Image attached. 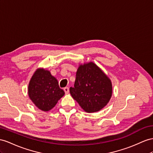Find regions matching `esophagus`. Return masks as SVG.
<instances>
[{"mask_svg": "<svg viewBox=\"0 0 153 153\" xmlns=\"http://www.w3.org/2000/svg\"><path fill=\"white\" fill-rule=\"evenodd\" d=\"M63 90H64L65 94H68L69 92V88L68 87H65Z\"/></svg>", "mask_w": 153, "mask_h": 153, "instance_id": "1", "label": "esophagus"}]
</instances>
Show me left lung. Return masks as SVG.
Listing matches in <instances>:
<instances>
[{"label":"left lung","mask_w":153,"mask_h":153,"mask_svg":"<svg viewBox=\"0 0 153 153\" xmlns=\"http://www.w3.org/2000/svg\"><path fill=\"white\" fill-rule=\"evenodd\" d=\"M70 92L83 110L88 113L103 108L112 94V81L98 66L92 61L79 64L74 87Z\"/></svg>","instance_id":"1"}]
</instances>
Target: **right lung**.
<instances>
[{"label": "right lung", "instance_id": "1", "mask_svg": "<svg viewBox=\"0 0 153 153\" xmlns=\"http://www.w3.org/2000/svg\"><path fill=\"white\" fill-rule=\"evenodd\" d=\"M28 94L30 99L40 110L47 112L53 108L65 95L57 79L48 70L37 68L30 79Z\"/></svg>", "mask_w": 153, "mask_h": 153}]
</instances>
